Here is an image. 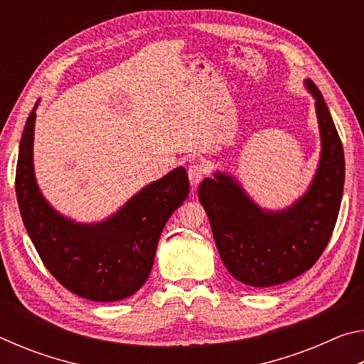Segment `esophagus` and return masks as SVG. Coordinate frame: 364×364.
<instances>
[{
  "label": "esophagus",
  "instance_id": "1",
  "mask_svg": "<svg viewBox=\"0 0 364 364\" xmlns=\"http://www.w3.org/2000/svg\"><path fill=\"white\" fill-rule=\"evenodd\" d=\"M207 175V167L204 164L200 162H193L189 165L188 168V176H189V181L193 186L196 188L197 184H199L202 181V178H204Z\"/></svg>",
  "mask_w": 364,
  "mask_h": 364
}]
</instances>
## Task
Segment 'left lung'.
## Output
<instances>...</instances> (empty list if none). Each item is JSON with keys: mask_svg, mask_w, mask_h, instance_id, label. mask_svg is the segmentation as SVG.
<instances>
[{"mask_svg": "<svg viewBox=\"0 0 364 364\" xmlns=\"http://www.w3.org/2000/svg\"><path fill=\"white\" fill-rule=\"evenodd\" d=\"M321 160L310 189L292 207L267 212L252 202L234 178L215 173L199 186L218 254L237 281L271 287L297 278L318 262L334 231L343 194L345 159L334 120L316 85Z\"/></svg>", "mask_w": 364, "mask_h": 364, "instance_id": "obj_1", "label": "left lung"}]
</instances>
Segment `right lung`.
I'll use <instances>...</instances> for the list:
<instances>
[{
    "label": "right lung",
    "mask_w": 364,
    "mask_h": 364,
    "mask_svg": "<svg viewBox=\"0 0 364 364\" xmlns=\"http://www.w3.org/2000/svg\"><path fill=\"white\" fill-rule=\"evenodd\" d=\"M36 107V106H35ZM35 109L23 128L16 168V196L27 232L49 273L80 297L117 301L149 278L160 234L189 194L183 167L154 181L97 225H77L43 199L33 175Z\"/></svg>",
    "instance_id": "obj_1"
}]
</instances>
